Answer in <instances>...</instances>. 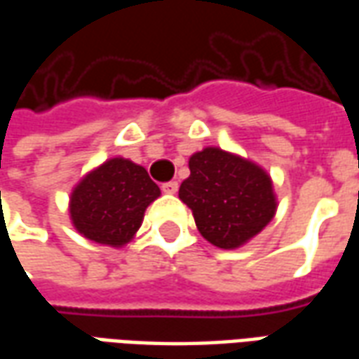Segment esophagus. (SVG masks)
Wrapping results in <instances>:
<instances>
[{
  "mask_svg": "<svg viewBox=\"0 0 359 359\" xmlns=\"http://www.w3.org/2000/svg\"><path fill=\"white\" fill-rule=\"evenodd\" d=\"M165 194H177V190H179V182L177 180H171V182H165L163 187H161Z\"/></svg>",
  "mask_w": 359,
  "mask_h": 359,
  "instance_id": "34e87169",
  "label": "esophagus"
}]
</instances>
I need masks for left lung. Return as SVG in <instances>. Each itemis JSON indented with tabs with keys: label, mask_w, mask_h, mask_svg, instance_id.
Returning <instances> with one entry per match:
<instances>
[{
	"label": "left lung",
	"mask_w": 359,
	"mask_h": 359,
	"mask_svg": "<svg viewBox=\"0 0 359 359\" xmlns=\"http://www.w3.org/2000/svg\"><path fill=\"white\" fill-rule=\"evenodd\" d=\"M190 177L179 188L205 241L236 250L269 225L277 213L271 175L252 159L208 146L188 159Z\"/></svg>",
	"instance_id": "obj_1"
}]
</instances>
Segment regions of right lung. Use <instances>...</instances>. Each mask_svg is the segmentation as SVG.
<instances>
[{
	"label": "right lung",
	"instance_id": "right-lung-1",
	"mask_svg": "<svg viewBox=\"0 0 359 359\" xmlns=\"http://www.w3.org/2000/svg\"><path fill=\"white\" fill-rule=\"evenodd\" d=\"M161 190L142 165L111 157L90 169L69 196V217L84 238L123 248L134 241L144 213Z\"/></svg>",
	"mask_w": 359,
	"mask_h": 359
}]
</instances>
